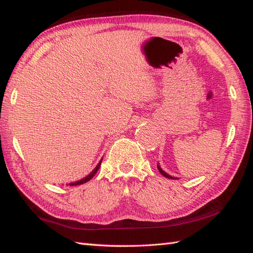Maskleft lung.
Instances as JSON below:
<instances>
[{
	"mask_svg": "<svg viewBox=\"0 0 253 253\" xmlns=\"http://www.w3.org/2000/svg\"><path fill=\"white\" fill-rule=\"evenodd\" d=\"M158 169H159V170H160V173H161V174H162L163 176H165V177H166V178H169V179H176V178H175V177H173V176H170V175H169L168 173H165V171H164V170H163L162 169H161V168H160V165H159V164H158Z\"/></svg>",
	"mask_w": 253,
	"mask_h": 253,
	"instance_id": "left-lung-1",
	"label": "left lung"
}]
</instances>
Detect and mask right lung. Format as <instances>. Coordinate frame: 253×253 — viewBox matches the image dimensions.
Returning a JSON list of instances; mask_svg holds the SVG:
<instances>
[{
  "mask_svg": "<svg viewBox=\"0 0 253 253\" xmlns=\"http://www.w3.org/2000/svg\"><path fill=\"white\" fill-rule=\"evenodd\" d=\"M101 162H102V160L100 161V162L98 163V165L95 166V169L91 171V173L88 175V176H85L84 178H83V179H80V180H78V181H75V182H71V184H69V186H77V185H82V184H84V182H87V181H89L91 178H92V177L95 175V173L96 171L99 170V169H100V166H101Z\"/></svg>",
  "mask_w": 253,
  "mask_h": 253,
  "instance_id": "add662e5",
  "label": "right lung"
}]
</instances>
